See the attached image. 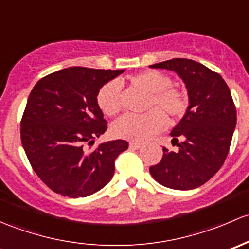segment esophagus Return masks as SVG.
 <instances>
[{
	"label": "esophagus",
	"instance_id": "obj_1",
	"mask_svg": "<svg viewBox=\"0 0 249 249\" xmlns=\"http://www.w3.org/2000/svg\"><path fill=\"white\" fill-rule=\"evenodd\" d=\"M142 143L140 142H129V147L133 148V150H138V148L142 147Z\"/></svg>",
	"mask_w": 249,
	"mask_h": 249
}]
</instances>
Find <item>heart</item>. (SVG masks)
I'll list each match as a JSON object with an SVG mask.
<instances>
[{
  "label": "heart",
  "instance_id": "heart-1",
  "mask_svg": "<svg viewBox=\"0 0 249 249\" xmlns=\"http://www.w3.org/2000/svg\"><path fill=\"white\" fill-rule=\"evenodd\" d=\"M133 85L150 92L147 109L143 115L125 114L112 124L115 137L143 142L162 130L166 125V117L178 120L187 110L186 94L178 87L171 85L168 75L160 71L147 69L130 76ZM97 103L106 115L112 116L121 110V85L117 80L107 81L99 89Z\"/></svg>",
  "mask_w": 249,
  "mask_h": 249
}]
</instances>
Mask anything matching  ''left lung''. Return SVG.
Segmentation results:
<instances>
[{"instance_id":"obj_1","label":"left lung","mask_w":249,"mask_h":249,"mask_svg":"<svg viewBox=\"0 0 249 249\" xmlns=\"http://www.w3.org/2000/svg\"><path fill=\"white\" fill-rule=\"evenodd\" d=\"M150 67L175 71L186 84L189 99L186 114L170 133L178 151L169 152L163 147V158L150 166V173L168 188H196L222 168L229 152L236 125L230 89L218 73L188 58H173Z\"/></svg>"}]
</instances>
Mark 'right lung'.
Segmentation results:
<instances>
[{"mask_svg": "<svg viewBox=\"0 0 249 249\" xmlns=\"http://www.w3.org/2000/svg\"><path fill=\"white\" fill-rule=\"evenodd\" d=\"M111 69L69 67L40 79L31 91L21 119V142L29 162L55 193L69 198L96 193L111 180L115 160L125 140L85 151L107 130L97 103L99 89L124 73Z\"/></svg>", "mask_w": 249, "mask_h": 249, "instance_id": "1", "label": "right lung"}]
</instances>
